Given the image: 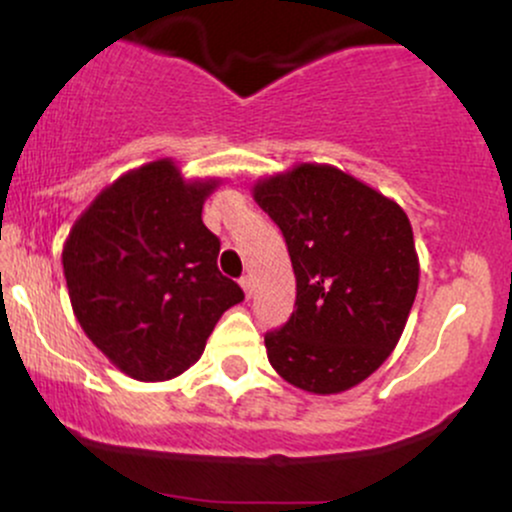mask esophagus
I'll list each match as a JSON object with an SVG mask.
<instances>
[{
  "instance_id": "esophagus-1",
  "label": "esophagus",
  "mask_w": 512,
  "mask_h": 512,
  "mask_svg": "<svg viewBox=\"0 0 512 512\" xmlns=\"http://www.w3.org/2000/svg\"><path fill=\"white\" fill-rule=\"evenodd\" d=\"M240 286H243V291H245V298H250V296H252V286H255V281H252V276L245 274L243 279H240Z\"/></svg>"
}]
</instances>
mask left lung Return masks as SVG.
<instances>
[{
    "mask_svg": "<svg viewBox=\"0 0 512 512\" xmlns=\"http://www.w3.org/2000/svg\"><path fill=\"white\" fill-rule=\"evenodd\" d=\"M284 233L296 274V310L264 334L286 383L339 395L392 354L419 291L409 216L395 199L330 163H296L252 185Z\"/></svg>",
    "mask_w": 512,
    "mask_h": 512,
    "instance_id": "8db88e82",
    "label": "left lung"
}]
</instances>
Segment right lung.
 Returning <instances> with one entry per match:
<instances>
[{"mask_svg":"<svg viewBox=\"0 0 512 512\" xmlns=\"http://www.w3.org/2000/svg\"><path fill=\"white\" fill-rule=\"evenodd\" d=\"M219 185L187 180L173 158H158L110 182L64 240L76 320L129 378H178L199 361L219 317L243 301L216 267L221 243L202 221Z\"/></svg>","mask_w":512,"mask_h":512,"instance_id":"obj_1","label":"right lung"}]
</instances>
